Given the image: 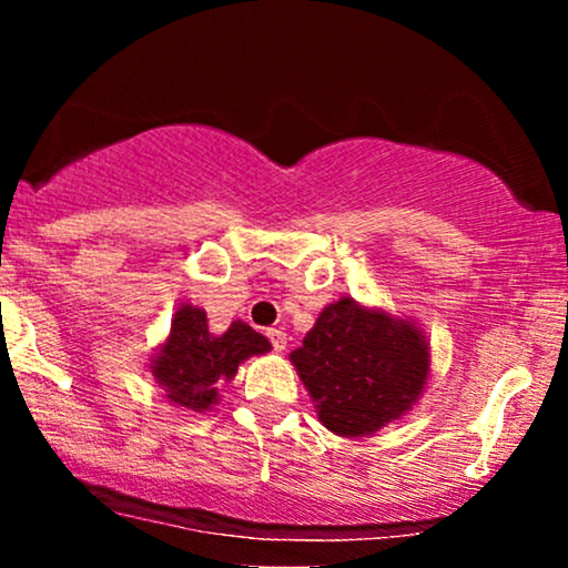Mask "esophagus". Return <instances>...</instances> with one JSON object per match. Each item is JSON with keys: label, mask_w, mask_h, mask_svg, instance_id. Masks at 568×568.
I'll return each instance as SVG.
<instances>
[{"label": "esophagus", "mask_w": 568, "mask_h": 568, "mask_svg": "<svg viewBox=\"0 0 568 568\" xmlns=\"http://www.w3.org/2000/svg\"><path fill=\"white\" fill-rule=\"evenodd\" d=\"M266 336H270V342H272V347H275L277 352H283L285 349V331H280V328H270L266 331Z\"/></svg>", "instance_id": "1"}]
</instances>
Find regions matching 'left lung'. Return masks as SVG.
<instances>
[{"label":"left lung","mask_w":568,"mask_h":568,"mask_svg":"<svg viewBox=\"0 0 568 568\" xmlns=\"http://www.w3.org/2000/svg\"><path fill=\"white\" fill-rule=\"evenodd\" d=\"M288 361L321 425L338 438H371L395 425L419 403L433 374L429 338L414 317L349 296L323 306Z\"/></svg>","instance_id":"8db88e82"}]
</instances>
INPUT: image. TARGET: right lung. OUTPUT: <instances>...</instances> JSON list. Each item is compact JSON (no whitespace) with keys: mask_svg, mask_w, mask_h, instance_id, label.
Returning a JSON list of instances; mask_svg holds the SVG:
<instances>
[{"mask_svg":"<svg viewBox=\"0 0 568 568\" xmlns=\"http://www.w3.org/2000/svg\"><path fill=\"white\" fill-rule=\"evenodd\" d=\"M270 349V338L256 334L247 323L234 321L216 334L207 325L205 310L184 302L175 310L168 336L149 357V374L171 406L205 414L219 406L221 393L247 357L266 355Z\"/></svg>","mask_w":568,"mask_h":568,"instance_id":"add662e5","label":"right lung"}]
</instances>
